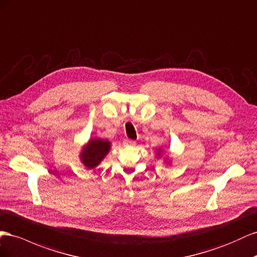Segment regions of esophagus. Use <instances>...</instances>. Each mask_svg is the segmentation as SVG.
Here are the masks:
<instances>
[{"label": "esophagus", "instance_id": "obj_1", "mask_svg": "<svg viewBox=\"0 0 257 257\" xmlns=\"http://www.w3.org/2000/svg\"><path fill=\"white\" fill-rule=\"evenodd\" d=\"M123 144L126 145V146H135V145H136V141L129 140V139H127V140L123 141Z\"/></svg>", "mask_w": 257, "mask_h": 257}]
</instances>
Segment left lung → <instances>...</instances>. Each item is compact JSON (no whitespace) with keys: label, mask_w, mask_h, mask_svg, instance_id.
<instances>
[{"label":"left lung","mask_w":257,"mask_h":257,"mask_svg":"<svg viewBox=\"0 0 257 257\" xmlns=\"http://www.w3.org/2000/svg\"><path fill=\"white\" fill-rule=\"evenodd\" d=\"M157 154H158V155L160 156V151H157Z\"/></svg>","instance_id":"obj_1"}]
</instances>
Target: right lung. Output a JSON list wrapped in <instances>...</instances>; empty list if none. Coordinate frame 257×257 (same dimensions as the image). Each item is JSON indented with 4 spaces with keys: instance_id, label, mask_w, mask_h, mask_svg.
I'll list each match as a JSON object with an SVG mask.
<instances>
[{
    "instance_id": "obj_1",
    "label": "right lung",
    "mask_w": 257,
    "mask_h": 257,
    "mask_svg": "<svg viewBox=\"0 0 257 257\" xmlns=\"http://www.w3.org/2000/svg\"><path fill=\"white\" fill-rule=\"evenodd\" d=\"M109 149H111V143L107 140H102L98 138L90 139L80 153V160L88 169H92L103 160Z\"/></svg>"
}]
</instances>
